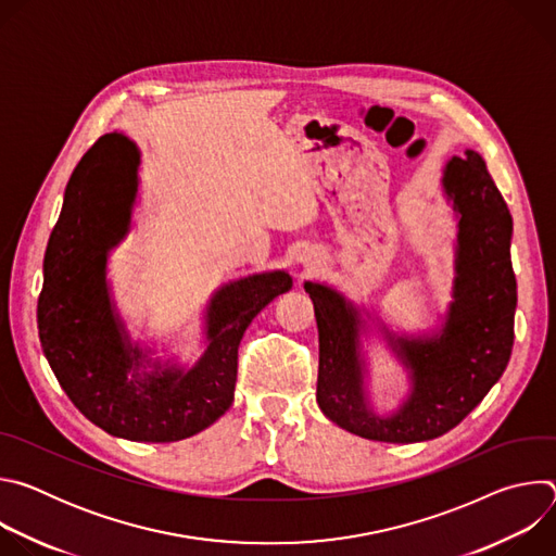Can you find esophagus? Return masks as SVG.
<instances>
[{
	"mask_svg": "<svg viewBox=\"0 0 556 556\" xmlns=\"http://www.w3.org/2000/svg\"><path fill=\"white\" fill-rule=\"evenodd\" d=\"M299 262H301L305 268H312V266L316 264V253H314V251H303V253L299 255Z\"/></svg>",
	"mask_w": 556,
	"mask_h": 556,
	"instance_id": "34e87169",
	"label": "esophagus"
}]
</instances>
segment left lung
<instances>
[{
  "mask_svg": "<svg viewBox=\"0 0 556 556\" xmlns=\"http://www.w3.org/2000/svg\"><path fill=\"white\" fill-rule=\"evenodd\" d=\"M457 222L453 303L433 339H393L412 374V395L393 416L365 399L361 316L337 290L305 283L319 326L316 403L341 429L378 442H422L457 427L502 378L515 341L517 281L510 262L513 217L482 155L466 149L442 178Z\"/></svg>",
  "mask_w": 556,
  "mask_h": 556,
  "instance_id": "1",
  "label": "left lung"
}]
</instances>
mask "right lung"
<instances>
[{"label":"right lung","mask_w":556,"mask_h":556,"mask_svg":"<svg viewBox=\"0 0 556 556\" xmlns=\"http://www.w3.org/2000/svg\"><path fill=\"white\" fill-rule=\"evenodd\" d=\"M138 147L118 131L101 136L78 161L43 257L37 328L43 354L74 407L103 431L134 442H176L211 427L232 403L237 348L288 273L228 283L208 305V348L189 371L153 365L131 348L114 314L108 253L129 226L138 191Z\"/></svg>","instance_id":"add662e5"}]
</instances>
